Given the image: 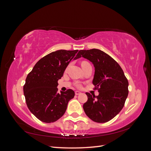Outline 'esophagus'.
Returning a JSON list of instances; mask_svg holds the SVG:
<instances>
[{
	"label": "esophagus",
	"mask_w": 151,
	"mask_h": 151,
	"mask_svg": "<svg viewBox=\"0 0 151 151\" xmlns=\"http://www.w3.org/2000/svg\"><path fill=\"white\" fill-rule=\"evenodd\" d=\"M81 93H82L78 91H75V94H76V95H78V94H80Z\"/></svg>",
	"instance_id": "esophagus-1"
}]
</instances>
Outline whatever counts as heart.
<instances>
[{
  "label": "heart",
  "instance_id": "b5f03b06",
  "mask_svg": "<svg viewBox=\"0 0 151 151\" xmlns=\"http://www.w3.org/2000/svg\"><path fill=\"white\" fill-rule=\"evenodd\" d=\"M85 62H85V61L82 62V63H85ZM77 86H78V87H80V84H78V85H77Z\"/></svg>",
  "mask_w": 151,
  "mask_h": 151
}]
</instances>
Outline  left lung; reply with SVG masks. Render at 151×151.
Returning a JSON list of instances; mask_svg holds the SVG:
<instances>
[{
  "label": "left lung",
  "instance_id": "left-lung-1",
  "mask_svg": "<svg viewBox=\"0 0 151 151\" xmlns=\"http://www.w3.org/2000/svg\"><path fill=\"white\" fill-rule=\"evenodd\" d=\"M76 57L87 58L93 64V83L99 92L96 96L86 93L88 100L83 106L84 111L97 123L110 121L121 111L128 96L129 82L123 70L113 58L97 49L80 50Z\"/></svg>",
  "mask_w": 151,
  "mask_h": 151
}]
</instances>
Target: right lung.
<instances>
[{"instance_id":"obj_1","label":"right lung","mask_w":151,"mask_h":151,"mask_svg":"<svg viewBox=\"0 0 151 151\" xmlns=\"http://www.w3.org/2000/svg\"><path fill=\"white\" fill-rule=\"evenodd\" d=\"M78 50H58L45 55L35 65L27 75L23 90L27 106L31 113L45 123L60 118L69 101L75 96L72 89L58 93V80Z\"/></svg>"}]
</instances>
